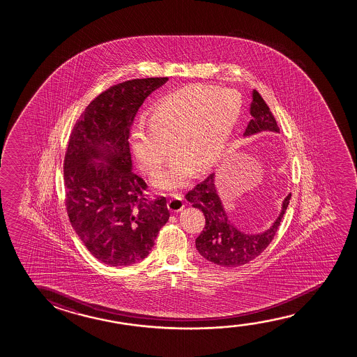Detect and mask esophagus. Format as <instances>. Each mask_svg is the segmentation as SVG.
<instances>
[{"label": "esophagus", "mask_w": 357, "mask_h": 357, "mask_svg": "<svg viewBox=\"0 0 357 357\" xmlns=\"http://www.w3.org/2000/svg\"><path fill=\"white\" fill-rule=\"evenodd\" d=\"M168 208L172 211V212H181L183 208H184V199H183V195L181 194H176V195L173 196L169 202H168Z\"/></svg>", "instance_id": "34e87169"}]
</instances>
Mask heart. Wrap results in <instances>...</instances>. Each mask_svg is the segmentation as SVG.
<instances>
[{
	"instance_id": "obj_1",
	"label": "heart",
	"mask_w": 357,
	"mask_h": 357,
	"mask_svg": "<svg viewBox=\"0 0 357 357\" xmlns=\"http://www.w3.org/2000/svg\"><path fill=\"white\" fill-rule=\"evenodd\" d=\"M241 111L239 93L231 89L186 88L162 98L152 107L149 123L132 128L130 149L137 165L147 174L161 168L171 144L176 156L152 179L162 190L185 184L195 167L212 166L229 140Z\"/></svg>"
}]
</instances>
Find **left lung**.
Returning <instances> with one entry per match:
<instances>
[{
	"label": "left lung",
	"mask_w": 357,
	"mask_h": 357,
	"mask_svg": "<svg viewBox=\"0 0 357 357\" xmlns=\"http://www.w3.org/2000/svg\"><path fill=\"white\" fill-rule=\"evenodd\" d=\"M250 113L252 119L245 129L244 137L262 132H279L273 114L256 90L252 91ZM215 181V173H212L185 196L192 207L202 211L205 215V228L195 240L196 249L204 259L212 264L227 268L239 267L256 259L268 246L288 208L291 194L284 199L280 213L268 229L257 234H249L238 229L230 222Z\"/></svg>",
	"instance_id": "left-lung-1"
}]
</instances>
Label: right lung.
<instances>
[{
    "mask_svg": "<svg viewBox=\"0 0 357 357\" xmlns=\"http://www.w3.org/2000/svg\"><path fill=\"white\" fill-rule=\"evenodd\" d=\"M167 82L132 79L108 89L85 108L69 137L63 167L69 220L93 257L112 267L145 259L169 220L166 197L145 195L128 142L137 109Z\"/></svg>",
    "mask_w": 357,
    "mask_h": 357,
    "instance_id": "obj_1",
    "label": "right lung"
}]
</instances>
